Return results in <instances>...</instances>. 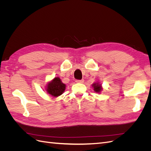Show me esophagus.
<instances>
[{
    "mask_svg": "<svg viewBox=\"0 0 151 151\" xmlns=\"http://www.w3.org/2000/svg\"><path fill=\"white\" fill-rule=\"evenodd\" d=\"M76 82L77 83H83L84 82V81L83 79H82V80H76Z\"/></svg>",
    "mask_w": 151,
    "mask_h": 151,
    "instance_id": "obj_1",
    "label": "esophagus"
}]
</instances>
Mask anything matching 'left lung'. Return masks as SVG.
<instances>
[{"label":"left lung","instance_id":"obj_1","mask_svg":"<svg viewBox=\"0 0 151 151\" xmlns=\"http://www.w3.org/2000/svg\"><path fill=\"white\" fill-rule=\"evenodd\" d=\"M93 87L94 88V91L96 93H100L102 91L101 85L99 84V83H96L93 84Z\"/></svg>","mask_w":151,"mask_h":151}]
</instances>
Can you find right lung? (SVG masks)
<instances>
[{"label":"right lung","instance_id":"add662e5","mask_svg":"<svg viewBox=\"0 0 151 151\" xmlns=\"http://www.w3.org/2000/svg\"><path fill=\"white\" fill-rule=\"evenodd\" d=\"M65 84H63L60 79L57 77L48 83L47 86V93L52 96L57 97L62 94L65 89Z\"/></svg>","mask_w":151,"mask_h":151}]
</instances>
